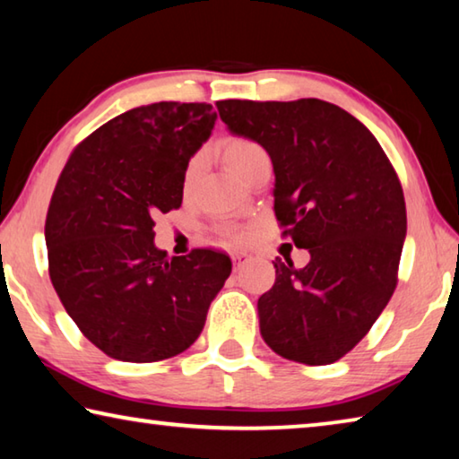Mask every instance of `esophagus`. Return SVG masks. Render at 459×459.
<instances>
[{
  "instance_id": "34e87169",
  "label": "esophagus",
  "mask_w": 459,
  "mask_h": 459,
  "mask_svg": "<svg viewBox=\"0 0 459 459\" xmlns=\"http://www.w3.org/2000/svg\"><path fill=\"white\" fill-rule=\"evenodd\" d=\"M247 261H248V253H245V251L232 253V263H235V269H238L240 265H245Z\"/></svg>"
}]
</instances>
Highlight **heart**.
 <instances>
[{"label": "heart", "instance_id": "1", "mask_svg": "<svg viewBox=\"0 0 459 459\" xmlns=\"http://www.w3.org/2000/svg\"><path fill=\"white\" fill-rule=\"evenodd\" d=\"M263 153H265V152H263V147L259 143H255L253 139H248V137L235 135V137L224 139V143H222L224 164H227L230 172L238 176V178L243 176L245 169L253 164V160H257L259 155H263ZM198 166H200V160L190 161L188 174H186V176H188V180L198 172ZM224 235L238 237V230H235L232 227H227V229H224Z\"/></svg>", "mask_w": 459, "mask_h": 459}]
</instances>
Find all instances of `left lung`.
I'll return each mask as SVG.
<instances>
[{"instance_id": "obj_1", "label": "left lung", "mask_w": 459, "mask_h": 459, "mask_svg": "<svg viewBox=\"0 0 459 459\" xmlns=\"http://www.w3.org/2000/svg\"><path fill=\"white\" fill-rule=\"evenodd\" d=\"M216 108L271 155L279 227L312 255L304 269L275 259V283L257 304L261 336L287 360L336 362L397 287L407 232L399 176L377 137L325 100L227 99Z\"/></svg>"}]
</instances>
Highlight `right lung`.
I'll list each match as a JSON object with an SVG mask.
<instances>
[{"mask_svg":"<svg viewBox=\"0 0 459 459\" xmlns=\"http://www.w3.org/2000/svg\"><path fill=\"white\" fill-rule=\"evenodd\" d=\"M208 103L142 105L74 147L46 214L48 273L84 338L123 362L172 359L194 344L230 275L229 255L166 257L155 216L182 206L186 168L214 127Z\"/></svg>","mask_w":459,"mask_h":459,"instance_id":"add662e5","label":"right lung"}]
</instances>
